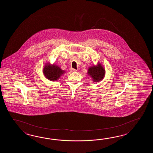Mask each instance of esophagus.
<instances>
[{
	"mask_svg": "<svg viewBox=\"0 0 153 153\" xmlns=\"http://www.w3.org/2000/svg\"><path fill=\"white\" fill-rule=\"evenodd\" d=\"M70 71H71V72H75L77 71V70H76V69H75L74 68H71Z\"/></svg>",
	"mask_w": 153,
	"mask_h": 153,
	"instance_id": "1",
	"label": "esophagus"
}]
</instances>
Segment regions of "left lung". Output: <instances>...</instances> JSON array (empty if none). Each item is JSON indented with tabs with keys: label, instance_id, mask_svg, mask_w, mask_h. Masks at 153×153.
<instances>
[{
	"label": "left lung",
	"instance_id": "1",
	"mask_svg": "<svg viewBox=\"0 0 153 153\" xmlns=\"http://www.w3.org/2000/svg\"><path fill=\"white\" fill-rule=\"evenodd\" d=\"M105 69L100 63L97 65H94L88 69V74L91 76L94 82L100 81L103 79L105 75Z\"/></svg>",
	"mask_w": 153,
	"mask_h": 153
}]
</instances>
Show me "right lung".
<instances>
[{
  "mask_svg": "<svg viewBox=\"0 0 153 153\" xmlns=\"http://www.w3.org/2000/svg\"><path fill=\"white\" fill-rule=\"evenodd\" d=\"M43 73L46 78L51 81H56L65 73V71L55 65H51L47 63L43 69Z\"/></svg>",
  "mask_w": 153,
  "mask_h": 153,
  "instance_id": "add662e5",
  "label": "right lung"
}]
</instances>
